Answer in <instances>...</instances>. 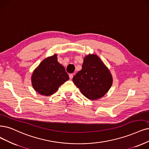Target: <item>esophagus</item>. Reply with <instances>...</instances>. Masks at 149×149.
I'll list each match as a JSON object with an SVG mask.
<instances>
[{
    "instance_id": "obj_1",
    "label": "esophagus",
    "mask_w": 149,
    "mask_h": 149,
    "mask_svg": "<svg viewBox=\"0 0 149 149\" xmlns=\"http://www.w3.org/2000/svg\"><path fill=\"white\" fill-rule=\"evenodd\" d=\"M73 77H74V74H69V78H70V80H71V79H72Z\"/></svg>"
}]
</instances>
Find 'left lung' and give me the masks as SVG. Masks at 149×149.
<instances>
[{
    "label": "left lung",
    "mask_w": 149,
    "mask_h": 149,
    "mask_svg": "<svg viewBox=\"0 0 149 149\" xmlns=\"http://www.w3.org/2000/svg\"><path fill=\"white\" fill-rule=\"evenodd\" d=\"M80 92L91 100L100 99L111 88L113 79L107 66L96 54L84 58L81 69L72 79Z\"/></svg>",
    "instance_id": "left-lung-1"
}]
</instances>
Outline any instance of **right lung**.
Returning a JSON list of instances; mask_svg holds the SVG:
<instances>
[{
    "label": "right lung",
    "instance_id": "add662e5",
    "mask_svg": "<svg viewBox=\"0 0 149 149\" xmlns=\"http://www.w3.org/2000/svg\"><path fill=\"white\" fill-rule=\"evenodd\" d=\"M69 79L63 65L54 54L43 59L33 72L31 82L33 88L43 96H50Z\"/></svg>",
    "mask_w": 149,
    "mask_h": 149
}]
</instances>
